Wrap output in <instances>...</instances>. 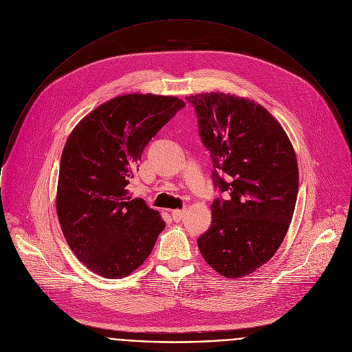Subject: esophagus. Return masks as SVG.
<instances>
[{
  "label": "esophagus",
  "instance_id": "esophagus-1",
  "mask_svg": "<svg viewBox=\"0 0 352 352\" xmlns=\"http://www.w3.org/2000/svg\"><path fill=\"white\" fill-rule=\"evenodd\" d=\"M172 219L176 221V223H179L183 217H184V214H186V210L183 209V210H180V209H176V210H172Z\"/></svg>",
  "mask_w": 352,
  "mask_h": 352
}]
</instances>
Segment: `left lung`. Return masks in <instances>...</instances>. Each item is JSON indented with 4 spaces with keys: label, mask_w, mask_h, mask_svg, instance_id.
I'll return each instance as SVG.
<instances>
[{
    "label": "left lung",
    "mask_w": 352,
    "mask_h": 352,
    "mask_svg": "<svg viewBox=\"0 0 352 352\" xmlns=\"http://www.w3.org/2000/svg\"><path fill=\"white\" fill-rule=\"evenodd\" d=\"M186 100L210 151L214 186L228 194L212 204L199 251L221 276L245 277L276 254L289 228L299 188L295 150L281 124L250 98L212 91Z\"/></svg>",
    "instance_id": "8db88e82"
}]
</instances>
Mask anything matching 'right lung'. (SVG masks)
I'll return each instance as SVG.
<instances>
[{
  "label": "right lung",
  "mask_w": 352,
  "mask_h": 352,
  "mask_svg": "<svg viewBox=\"0 0 352 352\" xmlns=\"http://www.w3.org/2000/svg\"><path fill=\"white\" fill-rule=\"evenodd\" d=\"M184 107L177 97L124 94L100 105L69 133L56 210L68 245L96 274L126 277L164 231L160 213L132 199L126 186L146 144Z\"/></svg>",
  "instance_id": "add662e5"
}]
</instances>
